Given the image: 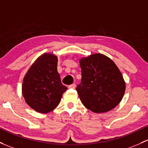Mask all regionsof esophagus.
Wrapping results in <instances>:
<instances>
[{"mask_svg":"<svg viewBox=\"0 0 148 148\" xmlns=\"http://www.w3.org/2000/svg\"><path fill=\"white\" fill-rule=\"evenodd\" d=\"M69 88H75V87H76V84H71V85H69Z\"/></svg>","mask_w":148,"mask_h":148,"instance_id":"1","label":"esophagus"}]
</instances>
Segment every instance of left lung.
Wrapping results in <instances>:
<instances>
[{
  "mask_svg": "<svg viewBox=\"0 0 148 148\" xmlns=\"http://www.w3.org/2000/svg\"><path fill=\"white\" fill-rule=\"evenodd\" d=\"M82 81L77 91L86 108L96 113L113 109L125 91L123 74L114 62L96 53L79 60Z\"/></svg>",
  "mask_w": 148,
  "mask_h": 148,
  "instance_id": "obj_1",
  "label": "left lung"
}]
</instances>
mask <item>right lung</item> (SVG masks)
<instances>
[{
	"mask_svg": "<svg viewBox=\"0 0 148 148\" xmlns=\"http://www.w3.org/2000/svg\"><path fill=\"white\" fill-rule=\"evenodd\" d=\"M57 62L55 54H42L31 65L23 78L22 94L25 101L38 113L53 111L67 89L61 82Z\"/></svg>",
	"mask_w": 148,
	"mask_h": 148,
	"instance_id": "1",
	"label": "right lung"
}]
</instances>
